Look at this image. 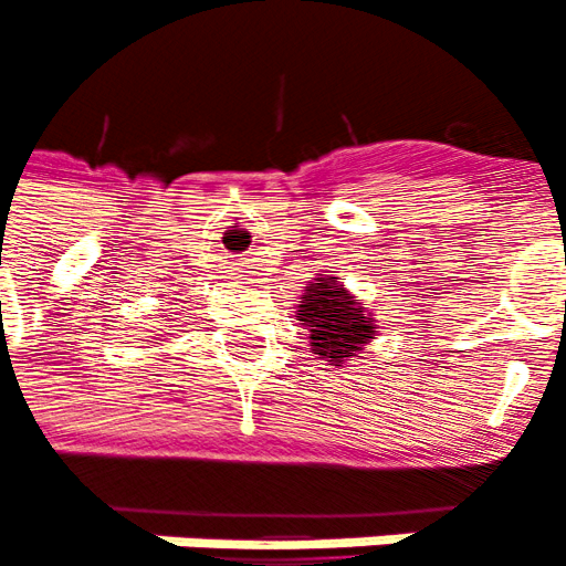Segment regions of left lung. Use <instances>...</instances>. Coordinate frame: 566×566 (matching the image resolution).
I'll return each instance as SVG.
<instances>
[{
  "mask_svg": "<svg viewBox=\"0 0 566 566\" xmlns=\"http://www.w3.org/2000/svg\"><path fill=\"white\" fill-rule=\"evenodd\" d=\"M298 317L310 326L312 354L328 365H343L348 356H356L373 337L376 326L365 306L350 295L337 276H321L306 287L304 301L298 304Z\"/></svg>",
  "mask_w": 566,
  "mask_h": 566,
  "instance_id": "obj_1",
  "label": "left lung"
}]
</instances>
